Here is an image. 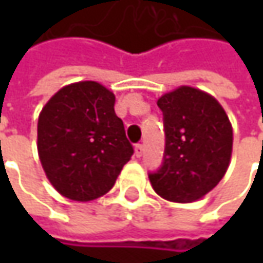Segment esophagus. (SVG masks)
Listing matches in <instances>:
<instances>
[{
    "label": "esophagus",
    "mask_w": 263,
    "mask_h": 263,
    "mask_svg": "<svg viewBox=\"0 0 263 263\" xmlns=\"http://www.w3.org/2000/svg\"><path fill=\"white\" fill-rule=\"evenodd\" d=\"M135 155H136L137 158H140L143 155V145L137 143L136 146H135Z\"/></svg>",
    "instance_id": "esophagus-1"
}]
</instances>
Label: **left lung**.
Returning a JSON list of instances; mask_svg holds the SVG:
<instances>
[{"mask_svg": "<svg viewBox=\"0 0 263 263\" xmlns=\"http://www.w3.org/2000/svg\"><path fill=\"white\" fill-rule=\"evenodd\" d=\"M164 117L162 164L149 173L158 195L171 202H195L219 183L227 171L233 128L215 98L181 86L158 99Z\"/></svg>", "mask_w": 263, "mask_h": 263, "instance_id": "1", "label": "left lung"}]
</instances>
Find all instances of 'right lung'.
<instances>
[{
  "label": "right lung",
  "instance_id": "right-lung-1",
  "mask_svg": "<svg viewBox=\"0 0 263 263\" xmlns=\"http://www.w3.org/2000/svg\"><path fill=\"white\" fill-rule=\"evenodd\" d=\"M116 96L96 82L63 87L37 121V152L51 184L71 200H93L114 186L135 149Z\"/></svg>",
  "mask_w": 263,
  "mask_h": 263
}]
</instances>
